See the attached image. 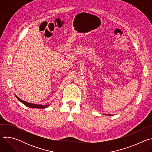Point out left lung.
Here are the masks:
<instances>
[{
    "mask_svg": "<svg viewBox=\"0 0 152 152\" xmlns=\"http://www.w3.org/2000/svg\"><path fill=\"white\" fill-rule=\"evenodd\" d=\"M104 115H107V116H112V115H111V114H104Z\"/></svg>",
    "mask_w": 152,
    "mask_h": 152,
    "instance_id": "left-lung-1",
    "label": "left lung"
}]
</instances>
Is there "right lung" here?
<instances>
[{
	"label": "right lung",
	"mask_w": 152,
	"mask_h": 152,
	"mask_svg": "<svg viewBox=\"0 0 152 152\" xmlns=\"http://www.w3.org/2000/svg\"><path fill=\"white\" fill-rule=\"evenodd\" d=\"M15 96L17 98V99L20 102L22 103L23 104H24L25 106L29 107H31V108H39V109H44V108H46L48 106H50V104L48 105H41V104H34V103H29L28 102L24 101L23 100L20 99L19 97H18L16 95H15Z\"/></svg>",
	"instance_id": "1"
}]
</instances>
